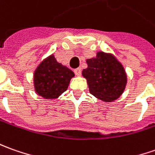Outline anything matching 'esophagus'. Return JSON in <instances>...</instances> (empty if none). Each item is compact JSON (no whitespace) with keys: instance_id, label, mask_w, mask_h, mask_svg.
I'll return each mask as SVG.
<instances>
[{"instance_id":"obj_1","label":"esophagus","mask_w":155,"mask_h":155,"mask_svg":"<svg viewBox=\"0 0 155 155\" xmlns=\"http://www.w3.org/2000/svg\"><path fill=\"white\" fill-rule=\"evenodd\" d=\"M74 74L77 75V76H80L81 74V68H78V69H74Z\"/></svg>"}]
</instances>
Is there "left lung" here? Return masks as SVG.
Returning <instances> with one entry per match:
<instances>
[{"label":"left lung","mask_w":155,"mask_h":155,"mask_svg":"<svg viewBox=\"0 0 155 155\" xmlns=\"http://www.w3.org/2000/svg\"><path fill=\"white\" fill-rule=\"evenodd\" d=\"M87 68L82 70L89 91L103 102H114L126 89L127 74L122 64L109 52L97 51L95 58L86 59Z\"/></svg>","instance_id":"obj_1"}]
</instances>
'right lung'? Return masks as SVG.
Returning <instances> with one entry per match:
<instances>
[{
    "label": "right lung",
    "instance_id": "right-lung-1",
    "mask_svg": "<svg viewBox=\"0 0 155 155\" xmlns=\"http://www.w3.org/2000/svg\"><path fill=\"white\" fill-rule=\"evenodd\" d=\"M74 72L58 63L54 54L43 59L33 74L35 91L44 99H56L68 89Z\"/></svg>",
    "mask_w": 155,
    "mask_h": 155
}]
</instances>
